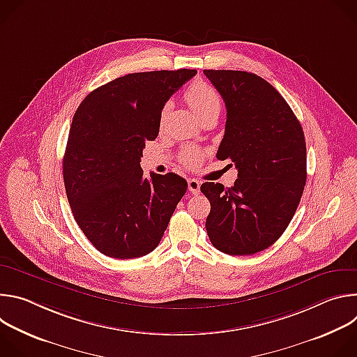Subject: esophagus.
Returning a JSON list of instances; mask_svg holds the SVG:
<instances>
[{"label": "esophagus", "mask_w": 357, "mask_h": 357, "mask_svg": "<svg viewBox=\"0 0 357 357\" xmlns=\"http://www.w3.org/2000/svg\"><path fill=\"white\" fill-rule=\"evenodd\" d=\"M188 189L193 195H199L200 193V182L197 179H188Z\"/></svg>", "instance_id": "obj_1"}]
</instances>
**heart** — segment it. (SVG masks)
I'll return each instance as SVG.
<instances>
[{
	"instance_id": "obj_1",
	"label": "heart",
	"mask_w": 357,
	"mask_h": 357,
	"mask_svg": "<svg viewBox=\"0 0 357 357\" xmlns=\"http://www.w3.org/2000/svg\"><path fill=\"white\" fill-rule=\"evenodd\" d=\"M185 100L186 103L189 105V107L193 110V113L202 120L203 117H206L211 113L215 112H220V97L216 93L215 89H212L209 84L206 83H193L188 91L185 93ZM171 105L167 103L161 112V120L164 121L167 113L169 112ZM203 154L200 151L195 149V148H186L182 151V154L179 157V160L182 161V164L185 167L189 168H195L202 162Z\"/></svg>"
}]
</instances>
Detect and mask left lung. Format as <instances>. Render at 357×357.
I'll use <instances>...</instances> for the list:
<instances>
[{
    "label": "left lung",
    "mask_w": 357,
    "mask_h": 357,
    "mask_svg": "<svg viewBox=\"0 0 357 357\" xmlns=\"http://www.w3.org/2000/svg\"><path fill=\"white\" fill-rule=\"evenodd\" d=\"M223 97L225 137L216 158L237 168L231 188L205 182L206 230L230 256L268 248L288 227L307 182V145L294 112L263 77L241 70H203Z\"/></svg>",
    "instance_id": "obj_1"
}]
</instances>
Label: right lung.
Segmentation results:
<instances>
[{
  "instance_id": "add662e5",
  "label": "right lung",
  "mask_w": 357,
  "mask_h": 357,
  "mask_svg": "<svg viewBox=\"0 0 357 357\" xmlns=\"http://www.w3.org/2000/svg\"><path fill=\"white\" fill-rule=\"evenodd\" d=\"M195 69L117 77L77 107L63 157V181L76 223L107 257L127 260L155 250L188 183L179 175L144 178L142 149L160 132L168 98Z\"/></svg>"
}]
</instances>
